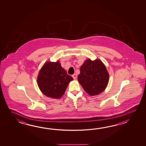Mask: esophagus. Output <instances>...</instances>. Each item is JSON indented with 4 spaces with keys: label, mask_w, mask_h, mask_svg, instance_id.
Listing matches in <instances>:
<instances>
[{
    "label": "esophagus",
    "mask_w": 146,
    "mask_h": 146,
    "mask_svg": "<svg viewBox=\"0 0 146 146\" xmlns=\"http://www.w3.org/2000/svg\"><path fill=\"white\" fill-rule=\"evenodd\" d=\"M72 77L74 78V79H76L77 78V75L76 74H73V75L72 76Z\"/></svg>",
    "instance_id": "obj_1"
}]
</instances>
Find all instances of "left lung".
Returning a JSON list of instances; mask_svg holds the SVG:
<instances>
[{
    "instance_id": "obj_1",
    "label": "left lung",
    "mask_w": 146,
    "mask_h": 146,
    "mask_svg": "<svg viewBox=\"0 0 146 146\" xmlns=\"http://www.w3.org/2000/svg\"><path fill=\"white\" fill-rule=\"evenodd\" d=\"M78 79L85 91L96 96L105 90L109 82V74L103 62L96 59H87L80 67Z\"/></svg>"
}]
</instances>
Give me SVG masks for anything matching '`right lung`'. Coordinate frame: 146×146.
<instances>
[{"instance_id": "add662e5", "label": "right lung", "mask_w": 146, "mask_h": 146, "mask_svg": "<svg viewBox=\"0 0 146 146\" xmlns=\"http://www.w3.org/2000/svg\"><path fill=\"white\" fill-rule=\"evenodd\" d=\"M72 76L67 74L58 61L47 62L39 72L37 84L44 95L53 98H60L64 94Z\"/></svg>"}]
</instances>
